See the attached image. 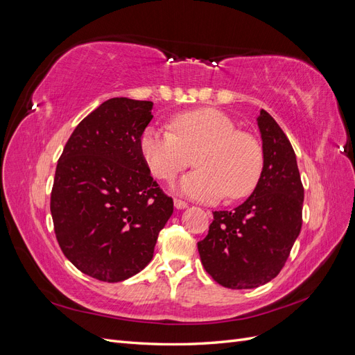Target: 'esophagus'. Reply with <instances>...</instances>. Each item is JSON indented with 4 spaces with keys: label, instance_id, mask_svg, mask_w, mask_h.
I'll return each mask as SVG.
<instances>
[{
    "label": "esophagus",
    "instance_id": "1",
    "mask_svg": "<svg viewBox=\"0 0 355 355\" xmlns=\"http://www.w3.org/2000/svg\"><path fill=\"white\" fill-rule=\"evenodd\" d=\"M175 207L178 209V210H184V209H187L188 207V202H185V201H182V200H175Z\"/></svg>",
    "mask_w": 355,
    "mask_h": 355
}]
</instances>
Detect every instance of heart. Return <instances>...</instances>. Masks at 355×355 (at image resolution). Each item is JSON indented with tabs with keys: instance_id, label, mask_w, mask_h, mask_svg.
<instances>
[{
	"instance_id": "obj_1",
	"label": "heart",
	"mask_w": 355,
	"mask_h": 355,
	"mask_svg": "<svg viewBox=\"0 0 355 355\" xmlns=\"http://www.w3.org/2000/svg\"><path fill=\"white\" fill-rule=\"evenodd\" d=\"M171 128L149 125L139 139V151L157 179H175L196 155L197 170L179 180V194L211 201L239 200L253 191L262 173V149L253 136L237 130L232 118L198 108L178 114Z\"/></svg>"
}]
</instances>
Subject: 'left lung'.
Masks as SVG:
<instances>
[{
    "mask_svg": "<svg viewBox=\"0 0 355 355\" xmlns=\"http://www.w3.org/2000/svg\"><path fill=\"white\" fill-rule=\"evenodd\" d=\"M263 167L252 196L232 211L213 213L198 241L204 270L228 288H254L284 266L302 228L304 187L296 155L274 118L261 110Z\"/></svg>",
    "mask_w": 355,
    "mask_h": 355,
    "instance_id": "8db88e82",
    "label": "left lung"
}]
</instances>
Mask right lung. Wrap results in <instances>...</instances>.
Instances as JSON below:
<instances>
[{"instance_id":"obj_1","label":"right lung","mask_w":355,"mask_h":355,"mask_svg":"<svg viewBox=\"0 0 355 355\" xmlns=\"http://www.w3.org/2000/svg\"><path fill=\"white\" fill-rule=\"evenodd\" d=\"M153 105L103 102L75 127L58 161L50 200L56 239L96 280L118 283L142 271L173 213L139 151Z\"/></svg>"}]
</instances>
